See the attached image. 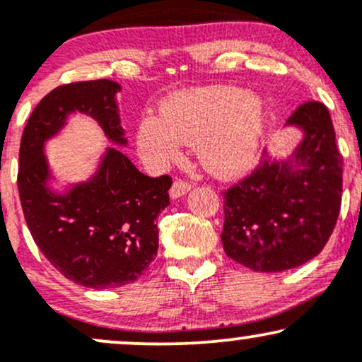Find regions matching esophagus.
Returning a JSON list of instances; mask_svg holds the SVG:
<instances>
[{"instance_id": "obj_1", "label": "esophagus", "mask_w": 362, "mask_h": 362, "mask_svg": "<svg viewBox=\"0 0 362 362\" xmlns=\"http://www.w3.org/2000/svg\"><path fill=\"white\" fill-rule=\"evenodd\" d=\"M190 187H192V185H190L187 180H184V178H177V180L173 182L172 189H170V197H172V199L182 197V195L189 192Z\"/></svg>"}]
</instances>
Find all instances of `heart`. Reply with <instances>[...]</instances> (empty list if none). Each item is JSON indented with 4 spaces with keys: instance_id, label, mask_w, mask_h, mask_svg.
Listing matches in <instances>:
<instances>
[{
    "instance_id": "heart-1",
    "label": "heart",
    "mask_w": 362,
    "mask_h": 362,
    "mask_svg": "<svg viewBox=\"0 0 362 362\" xmlns=\"http://www.w3.org/2000/svg\"><path fill=\"white\" fill-rule=\"evenodd\" d=\"M264 129V105L233 86H209L168 100L161 119L148 115L136 131L139 155L153 167L180 158L182 144H197L199 160L219 178L253 167Z\"/></svg>"
}]
</instances>
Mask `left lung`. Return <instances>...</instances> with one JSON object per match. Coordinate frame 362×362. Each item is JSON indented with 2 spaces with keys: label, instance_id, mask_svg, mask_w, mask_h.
I'll return each mask as SVG.
<instances>
[{
  "label": "left lung",
  "instance_id": "obj_1",
  "mask_svg": "<svg viewBox=\"0 0 362 362\" xmlns=\"http://www.w3.org/2000/svg\"><path fill=\"white\" fill-rule=\"evenodd\" d=\"M305 132L293 160L267 155L248 177L224 190L223 247L255 272L303 265L323 250L342 202V155L322 102L301 103L288 119Z\"/></svg>",
  "mask_w": 362,
  "mask_h": 362
}]
</instances>
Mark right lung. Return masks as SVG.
<instances>
[{
  "mask_svg": "<svg viewBox=\"0 0 362 362\" xmlns=\"http://www.w3.org/2000/svg\"><path fill=\"white\" fill-rule=\"evenodd\" d=\"M110 80L76 81L47 93L28 117L20 141L18 194L32 238L66 279L93 289L131 284L158 252L156 221L170 204L172 178L141 173L126 155L107 149L98 172L56 194L44 158V143L83 112L100 124L112 143L126 144Z\"/></svg>",
  "mask_w": 362,
  "mask_h": 362,
  "instance_id": "1",
  "label": "right lung"
}]
</instances>
